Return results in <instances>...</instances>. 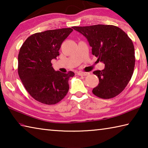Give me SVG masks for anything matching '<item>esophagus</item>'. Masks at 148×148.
<instances>
[{
  "label": "esophagus",
  "mask_w": 148,
  "mask_h": 148,
  "mask_svg": "<svg viewBox=\"0 0 148 148\" xmlns=\"http://www.w3.org/2000/svg\"><path fill=\"white\" fill-rule=\"evenodd\" d=\"M77 74L79 75V76H87V75H88L89 73L88 72H77Z\"/></svg>",
  "instance_id": "1"
}]
</instances>
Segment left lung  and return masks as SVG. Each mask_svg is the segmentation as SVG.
<instances>
[{
	"instance_id": "left-lung-1",
	"label": "left lung",
	"mask_w": 148,
	"mask_h": 148,
	"mask_svg": "<svg viewBox=\"0 0 148 148\" xmlns=\"http://www.w3.org/2000/svg\"><path fill=\"white\" fill-rule=\"evenodd\" d=\"M83 34L92 47V54L105 64L93 74L99 84L92 93L101 99L113 98L123 91L132 76L135 64L134 47L127 34L114 25H95L73 27Z\"/></svg>"
}]
</instances>
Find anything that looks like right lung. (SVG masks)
Returning <instances> with one entry per match:
<instances>
[{"label":"right lung","instance_id":"add662e5","mask_svg":"<svg viewBox=\"0 0 148 148\" xmlns=\"http://www.w3.org/2000/svg\"><path fill=\"white\" fill-rule=\"evenodd\" d=\"M72 31L64 28L37 32L30 36L20 48L19 76L31 96L41 103L56 104L69 91V79L74 73L56 71L51 61L59 56L62 42Z\"/></svg>","mask_w":148,"mask_h":148}]
</instances>
